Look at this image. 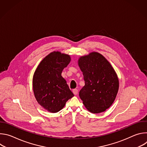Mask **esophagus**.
I'll return each mask as SVG.
<instances>
[{"label":"esophagus","mask_w":147,"mask_h":147,"mask_svg":"<svg viewBox=\"0 0 147 147\" xmlns=\"http://www.w3.org/2000/svg\"><path fill=\"white\" fill-rule=\"evenodd\" d=\"M73 94H74L75 95H76L78 94V90H77V89L73 90Z\"/></svg>","instance_id":"esophagus-1"}]
</instances>
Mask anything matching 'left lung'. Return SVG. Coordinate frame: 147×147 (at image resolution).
<instances>
[{
    "mask_svg": "<svg viewBox=\"0 0 147 147\" xmlns=\"http://www.w3.org/2000/svg\"><path fill=\"white\" fill-rule=\"evenodd\" d=\"M78 64L85 81L79 92L83 104L92 113L105 111L113 103L119 90V79L114 69L96 52L80 57Z\"/></svg>",
    "mask_w": 147,
    "mask_h": 147,
    "instance_id": "8db88e82",
    "label": "left lung"
}]
</instances>
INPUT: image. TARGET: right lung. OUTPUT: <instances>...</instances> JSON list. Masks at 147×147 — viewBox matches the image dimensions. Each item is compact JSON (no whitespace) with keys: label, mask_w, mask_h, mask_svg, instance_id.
I'll return each mask as SVG.
<instances>
[{"label":"right lung","mask_w":147,"mask_h":147,"mask_svg":"<svg viewBox=\"0 0 147 147\" xmlns=\"http://www.w3.org/2000/svg\"><path fill=\"white\" fill-rule=\"evenodd\" d=\"M71 60L70 55L54 51L38 66L32 78L35 97L41 107L51 113L63 108L74 94L70 91L61 73Z\"/></svg>","instance_id":"right-lung-1"}]
</instances>
